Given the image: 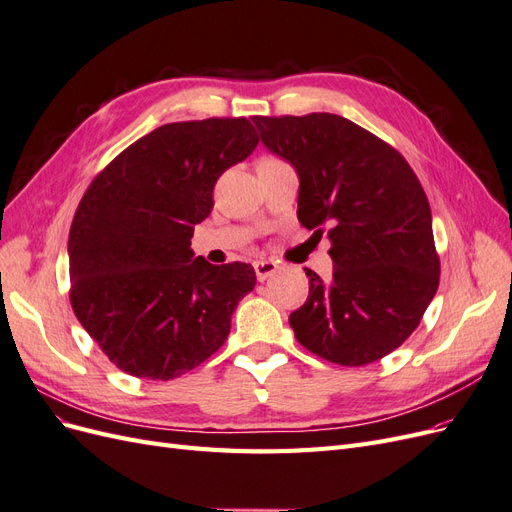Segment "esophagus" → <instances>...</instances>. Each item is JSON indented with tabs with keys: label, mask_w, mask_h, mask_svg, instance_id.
<instances>
[{
	"label": "esophagus",
	"mask_w": 512,
	"mask_h": 512,
	"mask_svg": "<svg viewBox=\"0 0 512 512\" xmlns=\"http://www.w3.org/2000/svg\"><path fill=\"white\" fill-rule=\"evenodd\" d=\"M254 269H256L258 282H265V280H269L271 275L277 273V269H280V265H277V262H273V260H256V262H254Z\"/></svg>",
	"instance_id": "esophagus-1"
}]
</instances>
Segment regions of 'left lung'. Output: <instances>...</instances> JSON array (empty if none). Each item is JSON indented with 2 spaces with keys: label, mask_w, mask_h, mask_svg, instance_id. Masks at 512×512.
<instances>
[{
  "label": "left lung",
  "mask_w": 512,
  "mask_h": 512,
  "mask_svg": "<svg viewBox=\"0 0 512 512\" xmlns=\"http://www.w3.org/2000/svg\"><path fill=\"white\" fill-rule=\"evenodd\" d=\"M260 141L299 177V222L329 228L333 280L309 277L288 322L299 344L337 365L399 348L438 290L429 200L399 151L331 113L254 117Z\"/></svg>",
  "instance_id": "1"
}]
</instances>
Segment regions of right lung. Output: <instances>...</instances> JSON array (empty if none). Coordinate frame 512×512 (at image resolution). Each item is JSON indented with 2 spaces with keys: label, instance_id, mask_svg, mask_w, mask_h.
Returning a JSON list of instances; mask_svg holds the SVG:
<instances>
[{
  "label": "right lung",
  "instance_id": "right-lung-1",
  "mask_svg": "<svg viewBox=\"0 0 512 512\" xmlns=\"http://www.w3.org/2000/svg\"><path fill=\"white\" fill-rule=\"evenodd\" d=\"M256 145L245 117L166 123L87 188L68 237L70 303L126 374L173 380L226 342L256 273L194 258L190 239L213 209L215 181Z\"/></svg>",
  "mask_w": 512,
  "mask_h": 512
}]
</instances>
